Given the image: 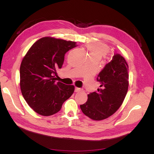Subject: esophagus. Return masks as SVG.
<instances>
[{"mask_svg":"<svg viewBox=\"0 0 154 154\" xmlns=\"http://www.w3.org/2000/svg\"><path fill=\"white\" fill-rule=\"evenodd\" d=\"M81 91H82L81 88H78V87H75V89H74V91H75L76 92H80Z\"/></svg>","mask_w":154,"mask_h":154,"instance_id":"obj_1","label":"esophagus"}]
</instances>
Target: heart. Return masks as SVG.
Returning <instances> with one entry per match:
<instances>
[{
	"mask_svg": "<svg viewBox=\"0 0 154 154\" xmlns=\"http://www.w3.org/2000/svg\"><path fill=\"white\" fill-rule=\"evenodd\" d=\"M88 51V56L91 58L100 60L107 53L105 45L99 44H88L86 45Z\"/></svg>",
	"mask_w": 154,
	"mask_h": 154,
	"instance_id": "obj_1",
	"label": "heart"
}]
</instances>
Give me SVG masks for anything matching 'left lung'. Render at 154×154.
<instances>
[{"instance_id": "1", "label": "left lung", "mask_w": 154, "mask_h": 154, "mask_svg": "<svg viewBox=\"0 0 154 154\" xmlns=\"http://www.w3.org/2000/svg\"><path fill=\"white\" fill-rule=\"evenodd\" d=\"M128 72V66L125 58L119 54H114L97 76L100 88L88 94L86 103L80 105L83 113L95 121L105 119L114 114L127 95Z\"/></svg>"}]
</instances>
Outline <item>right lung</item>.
<instances>
[{"mask_svg":"<svg viewBox=\"0 0 154 154\" xmlns=\"http://www.w3.org/2000/svg\"><path fill=\"white\" fill-rule=\"evenodd\" d=\"M75 42L43 37L37 40L23 58L20 68V85L23 97L36 113L49 116L57 113L74 91V85L56 82L67 51Z\"/></svg>","mask_w":154,"mask_h":154,"instance_id":"add662e5","label":"right lung"}]
</instances>
